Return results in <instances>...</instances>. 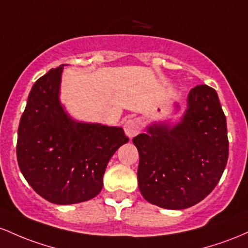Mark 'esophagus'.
<instances>
[{
    "mask_svg": "<svg viewBox=\"0 0 248 248\" xmlns=\"http://www.w3.org/2000/svg\"><path fill=\"white\" fill-rule=\"evenodd\" d=\"M140 121L137 118H129L124 124V131L129 138L135 137L140 131Z\"/></svg>",
    "mask_w": 248,
    "mask_h": 248,
    "instance_id": "34e87169",
    "label": "esophagus"
}]
</instances>
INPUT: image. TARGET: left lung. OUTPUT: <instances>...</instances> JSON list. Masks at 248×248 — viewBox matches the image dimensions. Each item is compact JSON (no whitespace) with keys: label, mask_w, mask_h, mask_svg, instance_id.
Masks as SVG:
<instances>
[{"label":"left lung","mask_w":248,"mask_h":248,"mask_svg":"<svg viewBox=\"0 0 248 248\" xmlns=\"http://www.w3.org/2000/svg\"><path fill=\"white\" fill-rule=\"evenodd\" d=\"M132 141L139 154L138 187L147 202L168 210L198 204L219 183L229 158L226 117L218 93L197 85L179 123L155 124Z\"/></svg>","instance_id":"1"}]
</instances>
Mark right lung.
Here are the masks:
<instances>
[{"label": "right lung", "instance_id": "add662e5", "mask_svg": "<svg viewBox=\"0 0 248 248\" xmlns=\"http://www.w3.org/2000/svg\"><path fill=\"white\" fill-rule=\"evenodd\" d=\"M63 65L32 85L18 126L17 161L42 198L58 205L87 202L99 193L108 163L129 141L117 126L76 122L60 102Z\"/></svg>", "mask_w": 248, "mask_h": 248}]
</instances>
